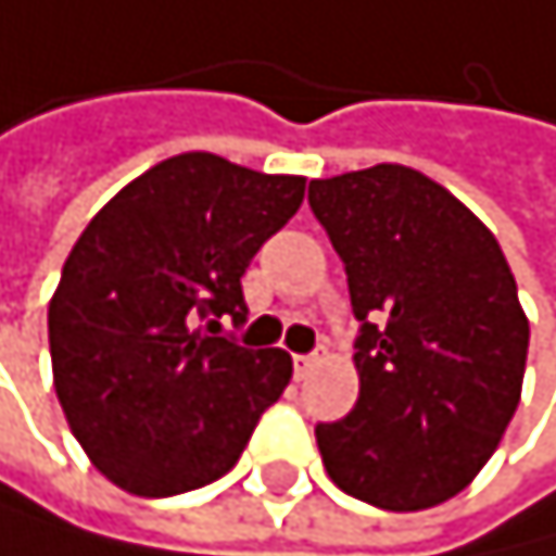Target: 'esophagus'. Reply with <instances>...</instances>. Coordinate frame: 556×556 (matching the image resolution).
Instances as JSON below:
<instances>
[{
  "label": "esophagus",
  "instance_id": "esophagus-1",
  "mask_svg": "<svg viewBox=\"0 0 556 556\" xmlns=\"http://www.w3.org/2000/svg\"><path fill=\"white\" fill-rule=\"evenodd\" d=\"M313 365H316V355H295V358H292L295 379H306V376L313 372Z\"/></svg>",
  "mask_w": 556,
  "mask_h": 556
}]
</instances>
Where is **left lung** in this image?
Returning a JSON list of instances; mask_svg holds the SVG:
<instances>
[{
  "instance_id": "left-lung-1",
  "label": "left lung",
  "mask_w": 556,
  "mask_h": 556,
  "mask_svg": "<svg viewBox=\"0 0 556 556\" xmlns=\"http://www.w3.org/2000/svg\"><path fill=\"white\" fill-rule=\"evenodd\" d=\"M309 208L344 261L358 404L316 425L344 494L418 511L459 494L519 407L529 320L502 247L410 166L379 163L309 184Z\"/></svg>"
}]
</instances>
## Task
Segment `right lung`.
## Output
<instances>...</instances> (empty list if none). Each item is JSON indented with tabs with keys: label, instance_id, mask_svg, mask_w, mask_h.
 Wrapping results in <instances>:
<instances>
[{
	"label": "right lung",
	"instance_id": "1",
	"mask_svg": "<svg viewBox=\"0 0 556 556\" xmlns=\"http://www.w3.org/2000/svg\"><path fill=\"white\" fill-rule=\"evenodd\" d=\"M302 194L306 177L184 152L83 229L48 306L51 369L72 435L117 488L169 497L212 484L289 387L281 348L215 333L247 324L240 278Z\"/></svg>",
	"mask_w": 556,
	"mask_h": 556
}]
</instances>
